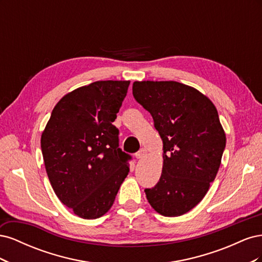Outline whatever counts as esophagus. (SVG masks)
<instances>
[{"label":"esophagus","instance_id":"esophagus-1","mask_svg":"<svg viewBox=\"0 0 262 262\" xmlns=\"http://www.w3.org/2000/svg\"><path fill=\"white\" fill-rule=\"evenodd\" d=\"M146 149L145 148H141L139 152L136 154V157L138 158V160H141V158H143L145 155H146Z\"/></svg>","mask_w":262,"mask_h":262}]
</instances>
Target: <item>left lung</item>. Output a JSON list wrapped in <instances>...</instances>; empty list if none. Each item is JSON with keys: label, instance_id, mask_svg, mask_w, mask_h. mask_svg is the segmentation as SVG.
Masks as SVG:
<instances>
[{"label": "left lung", "instance_id": "obj_1", "mask_svg": "<svg viewBox=\"0 0 262 262\" xmlns=\"http://www.w3.org/2000/svg\"><path fill=\"white\" fill-rule=\"evenodd\" d=\"M136 100L152 115L163 140V170L145 189L152 208L180 216L207 194L215 179L226 137L213 102L191 86L173 81L134 82Z\"/></svg>", "mask_w": 262, "mask_h": 262}]
</instances>
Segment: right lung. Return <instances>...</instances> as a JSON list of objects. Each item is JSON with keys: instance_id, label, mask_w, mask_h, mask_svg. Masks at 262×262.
<instances>
[{"instance_id": "obj_1", "label": "right lung", "mask_w": 262, "mask_h": 262, "mask_svg": "<svg viewBox=\"0 0 262 262\" xmlns=\"http://www.w3.org/2000/svg\"><path fill=\"white\" fill-rule=\"evenodd\" d=\"M130 81H97L63 96L41 134L47 175L60 201L85 220L115 202L131 156L119 148L113 124Z\"/></svg>"}]
</instances>
